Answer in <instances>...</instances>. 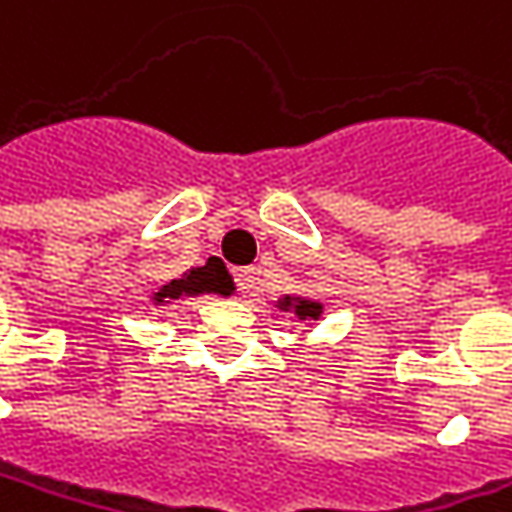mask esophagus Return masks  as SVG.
Wrapping results in <instances>:
<instances>
[{
  "mask_svg": "<svg viewBox=\"0 0 512 512\" xmlns=\"http://www.w3.org/2000/svg\"><path fill=\"white\" fill-rule=\"evenodd\" d=\"M235 283H238L240 294H252L257 289V272L255 269H238L235 272Z\"/></svg>",
  "mask_w": 512,
  "mask_h": 512,
  "instance_id": "obj_1",
  "label": "esophagus"
}]
</instances>
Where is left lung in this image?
I'll return each mask as SVG.
<instances>
[{"label": "left lung", "instance_id": "left-lung-1", "mask_svg": "<svg viewBox=\"0 0 512 512\" xmlns=\"http://www.w3.org/2000/svg\"><path fill=\"white\" fill-rule=\"evenodd\" d=\"M280 309L294 311L297 320H320V314H323V306L314 300H306V297H283Z\"/></svg>", "mask_w": 512, "mask_h": 512}]
</instances>
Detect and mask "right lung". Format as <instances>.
<instances>
[{
    "label": "right lung",
    "mask_w": 512,
    "mask_h": 512,
    "mask_svg": "<svg viewBox=\"0 0 512 512\" xmlns=\"http://www.w3.org/2000/svg\"><path fill=\"white\" fill-rule=\"evenodd\" d=\"M235 283H232V274L226 272L221 257H209L203 266L198 269H189L184 277L172 280L167 286L152 294L155 306H164L169 300H181V297H195V294H232Z\"/></svg>",
    "instance_id": "add662e5"
}]
</instances>
